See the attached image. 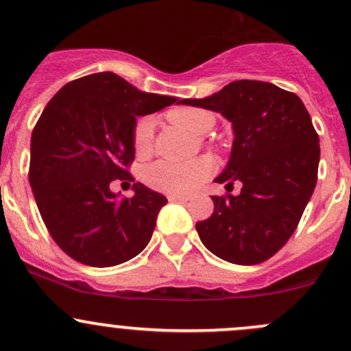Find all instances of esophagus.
Masks as SVG:
<instances>
[{
  "label": "esophagus",
  "instance_id": "1",
  "mask_svg": "<svg viewBox=\"0 0 351 351\" xmlns=\"http://www.w3.org/2000/svg\"><path fill=\"white\" fill-rule=\"evenodd\" d=\"M168 200L169 202H180V204H185V202H189L190 198L185 197V195H169Z\"/></svg>",
  "mask_w": 351,
  "mask_h": 351
}]
</instances>
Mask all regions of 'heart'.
Masks as SVG:
<instances>
[{
	"mask_svg": "<svg viewBox=\"0 0 351 351\" xmlns=\"http://www.w3.org/2000/svg\"><path fill=\"white\" fill-rule=\"evenodd\" d=\"M168 117L173 123L183 127L195 136L207 134L215 123L210 112L198 108L171 110ZM153 127L154 123L151 117H143L134 127V149L139 156H146L151 151ZM214 171L215 162L208 156H202L189 162H173L161 159L144 168L143 178L151 189L158 192L169 193V195H189L195 192L202 183L207 182L214 175Z\"/></svg>",
	"mask_w": 351,
	"mask_h": 351,
	"instance_id": "1",
	"label": "heart"
}]
</instances>
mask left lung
Returning a JSON list of instances; mask_svg holds the SVG:
<instances>
[{"instance_id": "8db88e82", "label": "left lung", "mask_w": 351, "mask_h": 351, "mask_svg": "<svg viewBox=\"0 0 351 351\" xmlns=\"http://www.w3.org/2000/svg\"><path fill=\"white\" fill-rule=\"evenodd\" d=\"M178 104L221 113L234 130L215 182L228 192L241 183V193L212 197L214 212L195 226L202 243L229 263L268 260L293 234L317 182L319 137L309 112L295 93L251 80Z\"/></svg>"}]
</instances>
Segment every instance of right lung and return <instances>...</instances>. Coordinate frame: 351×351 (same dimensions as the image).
<instances>
[{"label":"right lung","mask_w":351,"mask_h":351,"mask_svg":"<svg viewBox=\"0 0 351 351\" xmlns=\"http://www.w3.org/2000/svg\"><path fill=\"white\" fill-rule=\"evenodd\" d=\"M176 101L105 71L67 83L44 108L32 132L28 180L45 228L73 260L115 267L147 246L168 200L143 183L120 198L110 183L134 182L127 168L137 117Z\"/></svg>","instance_id":"right-lung-1"}]
</instances>
